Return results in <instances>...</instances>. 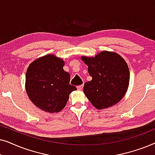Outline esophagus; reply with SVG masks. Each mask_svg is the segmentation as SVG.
Returning a JSON list of instances; mask_svg holds the SVG:
<instances>
[{
  "mask_svg": "<svg viewBox=\"0 0 155 155\" xmlns=\"http://www.w3.org/2000/svg\"><path fill=\"white\" fill-rule=\"evenodd\" d=\"M82 88H83V85H80L77 87V89L78 90H82Z\"/></svg>",
  "mask_w": 155,
  "mask_h": 155,
  "instance_id": "1",
  "label": "esophagus"
}]
</instances>
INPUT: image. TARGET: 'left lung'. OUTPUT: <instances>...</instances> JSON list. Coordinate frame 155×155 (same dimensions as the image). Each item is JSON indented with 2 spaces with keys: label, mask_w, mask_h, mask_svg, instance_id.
<instances>
[{
  "label": "left lung",
  "mask_w": 155,
  "mask_h": 155,
  "mask_svg": "<svg viewBox=\"0 0 155 155\" xmlns=\"http://www.w3.org/2000/svg\"><path fill=\"white\" fill-rule=\"evenodd\" d=\"M92 78L84 84L83 92L97 109L116 104L128 90L130 80L126 61L116 52L103 51L94 57L81 56Z\"/></svg>",
  "instance_id": "1"
}]
</instances>
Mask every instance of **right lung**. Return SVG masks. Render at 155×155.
I'll use <instances>...</instances> for the list:
<instances>
[{"label": "right lung", "mask_w": 155, "mask_h": 155, "mask_svg": "<svg viewBox=\"0 0 155 155\" xmlns=\"http://www.w3.org/2000/svg\"><path fill=\"white\" fill-rule=\"evenodd\" d=\"M62 58L48 54L31 62L27 68L25 89L29 98L39 109L58 113L65 107L69 95L77 90L70 84L71 75L63 70Z\"/></svg>", "instance_id": "right-lung-1"}]
</instances>
